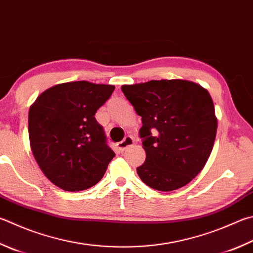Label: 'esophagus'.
Returning a JSON list of instances; mask_svg holds the SVG:
<instances>
[{
    "instance_id": "34e87169",
    "label": "esophagus",
    "mask_w": 253,
    "mask_h": 253,
    "mask_svg": "<svg viewBox=\"0 0 253 253\" xmlns=\"http://www.w3.org/2000/svg\"><path fill=\"white\" fill-rule=\"evenodd\" d=\"M132 145H134V139H132L130 136H127V137H125V138H124V140H122L121 142H118L116 147H117V149L119 151H124V150H126L127 148H129V147L132 146Z\"/></svg>"
}]
</instances>
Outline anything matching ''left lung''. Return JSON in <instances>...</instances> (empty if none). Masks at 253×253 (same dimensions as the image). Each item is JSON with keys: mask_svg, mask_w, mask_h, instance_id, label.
I'll return each mask as SVG.
<instances>
[{"mask_svg": "<svg viewBox=\"0 0 253 253\" xmlns=\"http://www.w3.org/2000/svg\"><path fill=\"white\" fill-rule=\"evenodd\" d=\"M122 90L141 117L146 160L137 168L139 178L159 191L186 186L213 148L218 121L209 91L186 80H153Z\"/></svg>", "mask_w": 253, "mask_h": 253, "instance_id": "obj_1", "label": "left lung"}]
</instances>
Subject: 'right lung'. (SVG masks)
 I'll return each mask as SVG.
<instances>
[{
	"instance_id": "right-lung-1",
	"label": "right lung",
	"mask_w": 253,
	"mask_h": 253,
	"mask_svg": "<svg viewBox=\"0 0 253 253\" xmlns=\"http://www.w3.org/2000/svg\"><path fill=\"white\" fill-rule=\"evenodd\" d=\"M114 89V85L86 81L63 83L44 90L31 105V150L45 177L61 189L93 187L115 157L94 117Z\"/></svg>"
}]
</instances>
